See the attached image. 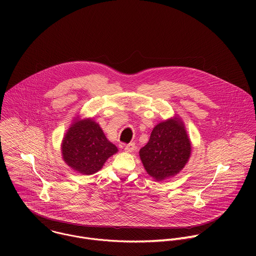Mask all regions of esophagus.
Masks as SVG:
<instances>
[{
  "label": "esophagus",
  "instance_id": "34e87169",
  "mask_svg": "<svg viewBox=\"0 0 256 256\" xmlns=\"http://www.w3.org/2000/svg\"><path fill=\"white\" fill-rule=\"evenodd\" d=\"M124 151L126 152H128V153H132L134 150V144H126L124 146Z\"/></svg>",
  "mask_w": 256,
  "mask_h": 256
}]
</instances>
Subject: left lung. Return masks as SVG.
<instances>
[{"label":"left lung","mask_w":256,"mask_h":256,"mask_svg":"<svg viewBox=\"0 0 256 256\" xmlns=\"http://www.w3.org/2000/svg\"><path fill=\"white\" fill-rule=\"evenodd\" d=\"M138 153L144 168L156 181L178 174L192 155V142L184 122L175 116L159 122Z\"/></svg>","instance_id":"obj_1"}]
</instances>
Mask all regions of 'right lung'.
I'll list each match as a JSON object with an SVG mask.
<instances>
[{"instance_id":"obj_1","label":"right lung","mask_w":256,"mask_h":256,"mask_svg":"<svg viewBox=\"0 0 256 256\" xmlns=\"http://www.w3.org/2000/svg\"><path fill=\"white\" fill-rule=\"evenodd\" d=\"M64 163L74 171L91 175L98 172L106 160L118 149L105 136L93 118H74L60 144Z\"/></svg>"}]
</instances>
